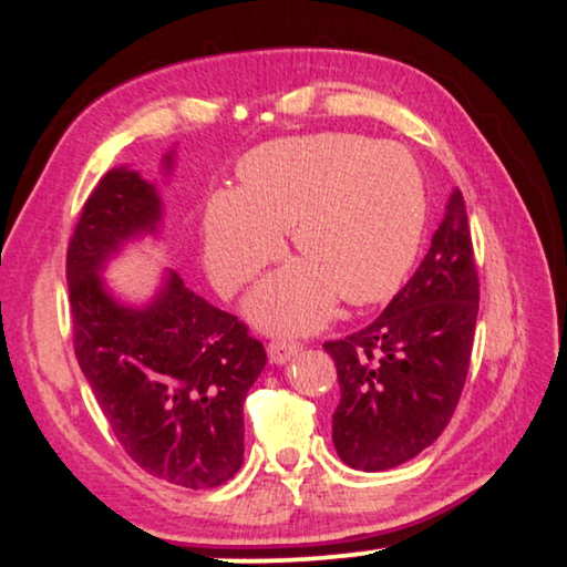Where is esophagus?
Here are the masks:
<instances>
[{"instance_id": "34e87169", "label": "esophagus", "mask_w": 567, "mask_h": 567, "mask_svg": "<svg viewBox=\"0 0 567 567\" xmlns=\"http://www.w3.org/2000/svg\"><path fill=\"white\" fill-rule=\"evenodd\" d=\"M299 351H301V343H297V340L278 338V340H270V343H268V359L274 363L291 361Z\"/></svg>"}]
</instances>
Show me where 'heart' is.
Returning a JSON list of instances; mask_svg holds the SVG:
<instances>
[{"instance_id":"b5f03b06","label":"heart","mask_w":567,"mask_h":567,"mask_svg":"<svg viewBox=\"0 0 567 567\" xmlns=\"http://www.w3.org/2000/svg\"><path fill=\"white\" fill-rule=\"evenodd\" d=\"M239 188L212 193L206 266L224 293L243 289L281 252L301 255L258 286L247 312L268 330H312L338 297L374 305L398 291L425 224V190L400 144L328 131L262 144L237 167Z\"/></svg>"}]
</instances>
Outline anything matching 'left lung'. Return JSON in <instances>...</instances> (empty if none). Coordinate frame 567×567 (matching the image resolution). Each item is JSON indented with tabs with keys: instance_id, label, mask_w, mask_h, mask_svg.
I'll list each match as a JSON object with an SVG mask.
<instances>
[{
	"instance_id": "obj_1",
	"label": "left lung",
	"mask_w": 567,
	"mask_h": 567,
	"mask_svg": "<svg viewBox=\"0 0 567 567\" xmlns=\"http://www.w3.org/2000/svg\"><path fill=\"white\" fill-rule=\"evenodd\" d=\"M480 281L462 190L413 278L367 328L322 348L338 369L332 444L348 467L392 470L452 421L467 382Z\"/></svg>"
}]
</instances>
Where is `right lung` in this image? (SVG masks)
I'll return each instance as SVG.
<instances>
[{
  "label": "right lung",
  "mask_w": 567,
  "mask_h": 567,
  "mask_svg": "<svg viewBox=\"0 0 567 567\" xmlns=\"http://www.w3.org/2000/svg\"><path fill=\"white\" fill-rule=\"evenodd\" d=\"M159 216L157 190L131 169H111L84 200L66 247L74 355L131 460L165 483L208 491L243 467V405L266 348L175 270L142 309L105 291L103 262L157 229Z\"/></svg>",
  "instance_id": "add662e5"
}]
</instances>
